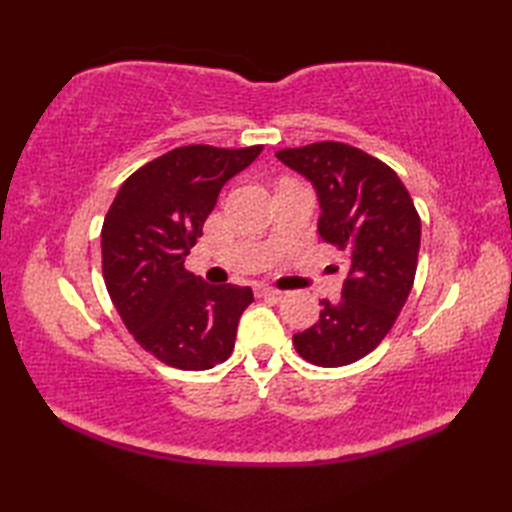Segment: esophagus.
<instances>
[{
    "instance_id": "esophagus-1",
    "label": "esophagus",
    "mask_w": 512,
    "mask_h": 512,
    "mask_svg": "<svg viewBox=\"0 0 512 512\" xmlns=\"http://www.w3.org/2000/svg\"><path fill=\"white\" fill-rule=\"evenodd\" d=\"M255 295H257V297H277V295H281V290H277V288H273V286L257 284V286H255Z\"/></svg>"
}]
</instances>
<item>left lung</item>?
Wrapping results in <instances>:
<instances>
[{
  "label": "left lung",
  "mask_w": 512,
  "mask_h": 512,
  "mask_svg": "<svg viewBox=\"0 0 512 512\" xmlns=\"http://www.w3.org/2000/svg\"><path fill=\"white\" fill-rule=\"evenodd\" d=\"M275 156L312 182L319 235L347 262L341 299H323L319 321L292 343L312 365H350L385 339L405 306L418 266L420 215L396 171L352 145L323 140Z\"/></svg>",
  "instance_id": "left-lung-1"
}]
</instances>
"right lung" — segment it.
Masks as SVG:
<instances>
[{"mask_svg":"<svg viewBox=\"0 0 512 512\" xmlns=\"http://www.w3.org/2000/svg\"><path fill=\"white\" fill-rule=\"evenodd\" d=\"M262 145L171 149L129 176L105 215L103 279L134 339L165 365L202 372L224 363L248 286L206 284L184 268L224 184Z\"/></svg>","mask_w":512,"mask_h":512,"instance_id":"1","label":"right lung"}]
</instances>
